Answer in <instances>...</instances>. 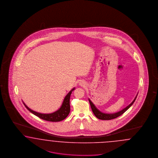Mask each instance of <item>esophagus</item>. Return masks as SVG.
Segmentation results:
<instances>
[{
    "label": "esophagus",
    "mask_w": 158,
    "mask_h": 158,
    "mask_svg": "<svg viewBox=\"0 0 158 158\" xmlns=\"http://www.w3.org/2000/svg\"><path fill=\"white\" fill-rule=\"evenodd\" d=\"M79 85L81 86V87H84L85 85H86V83L84 81H80L79 82Z\"/></svg>",
    "instance_id": "34e87169"
}]
</instances>
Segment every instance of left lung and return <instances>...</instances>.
I'll return each mask as SVG.
<instances>
[{"label":"left lung","mask_w":158,"mask_h":158,"mask_svg":"<svg viewBox=\"0 0 158 158\" xmlns=\"http://www.w3.org/2000/svg\"><path fill=\"white\" fill-rule=\"evenodd\" d=\"M137 95L135 97V99L133 100V102L129 104L126 107H125L123 109H122L117 113H104L103 112H102L101 111L98 110L96 106L94 104V103H93L91 100L89 98V104H90V106H91V108L92 109V111L94 113V114L96 116L97 118H98V119H100V120H111V119H113V118H115L117 117L120 116H121L122 114H123L126 111V110H128L131 106V105L133 104V103L135 102L136 97H137Z\"/></svg>","instance_id":"obj_1"}]
</instances>
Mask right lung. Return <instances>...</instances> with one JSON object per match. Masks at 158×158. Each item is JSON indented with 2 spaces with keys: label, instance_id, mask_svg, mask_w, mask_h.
I'll return each instance as SVG.
<instances>
[{
  "label": "right lung",
  "instance_id": "add662e5",
  "mask_svg": "<svg viewBox=\"0 0 158 158\" xmlns=\"http://www.w3.org/2000/svg\"><path fill=\"white\" fill-rule=\"evenodd\" d=\"M75 89V87H74L73 89H71L69 93L65 97L63 102L62 103L61 106L59 109L55 111L53 113H41L39 112H36L35 111L29 108L25 104V103L23 102L27 110H29L30 112H31L32 114H34L35 116H36L40 118L47 120V121H49V122H60L65 119L69 113L70 111V104H69V99H70V96L72 93V92Z\"/></svg>",
  "mask_w": 158,
  "mask_h": 158
}]
</instances>
